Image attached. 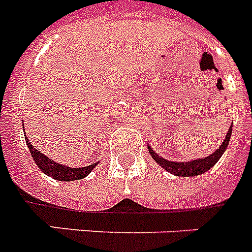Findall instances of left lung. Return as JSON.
<instances>
[{
    "mask_svg": "<svg viewBox=\"0 0 252 252\" xmlns=\"http://www.w3.org/2000/svg\"><path fill=\"white\" fill-rule=\"evenodd\" d=\"M230 136H232V126L228 129L225 138H224V142L221 144V146L219 147L218 150L215 151L214 154L208 155L206 158L197 159V160H189V161H171L165 160L164 158H161L160 155H158V153H155L150 146L149 147V153L153 157L158 164H160L165 171H168L169 173H172L175 176H181V177H193V176L202 175V173L207 172L208 169H211L220 158L221 155L224 154V151L226 150V147L229 145V141H230Z\"/></svg>",
    "mask_w": 252,
    "mask_h": 252,
    "instance_id": "8db88e82",
    "label": "left lung"
}]
</instances>
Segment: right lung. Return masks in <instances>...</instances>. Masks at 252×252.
I'll use <instances>...</instances> for the list:
<instances>
[{
    "mask_svg": "<svg viewBox=\"0 0 252 252\" xmlns=\"http://www.w3.org/2000/svg\"><path fill=\"white\" fill-rule=\"evenodd\" d=\"M24 128V126H23ZM26 138V144L28 145L31 151V155L33 158L34 163L37 164L38 168L45 173V175L50 176L54 180H59V181H73V180H80L87 177L89 173L93 171V168L97 163H93L91 165H87V167H79V168H71V167H67V165H63L61 163H57V161L49 159L48 157H45L41 151H38L37 149H34L32 146L27 136L24 137Z\"/></svg>",
    "mask_w": 252,
    "mask_h": 252,
    "instance_id": "add662e5",
    "label": "right lung"
}]
</instances>
